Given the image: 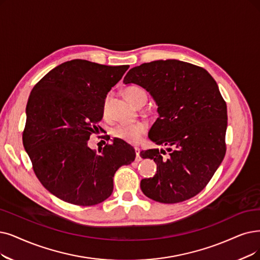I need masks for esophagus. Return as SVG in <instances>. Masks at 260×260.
<instances>
[{
    "label": "esophagus",
    "mask_w": 260,
    "mask_h": 260,
    "mask_svg": "<svg viewBox=\"0 0 260 260\" xmlns=\"http://www.w3.org/2000/svg\"><path fill=\"white\" fill-rule=\"evenodd\" d=\"M134 149H136V153H137V158H136V161H141L142 160V158H141V155H140V148L139 147H136V148H134Z\"/></svg>",
    "instance_id": "esophagus-1"
}]
</instances>
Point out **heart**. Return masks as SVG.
I'll return each instance as SVG.
<instances>
[{
  "label": "heart",
  "instance_id": "1",
  "mask_svg": "<svg viewBox=\"0 0 260 260\" xmlns=\"http://www.w3.org/2000/svg\"><path fill=\"white\" fill-rule=\"evenodd\" d=\"M122 95L132 106L143 107L147 101V92L139 85H129L122 90ZM103 113L108 109V98L103 102ZM147 131V126L144 122H136L130 124H118L113 129V136L127 143H139L142 137Z\"/></svg>",
  "mask_w": 260,
  "mask_h": 260
}]
</instances>
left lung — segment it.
I'll list each match as a JSON object with an SVG mask.
<instances>
[{"instance_id":"8db88e82","label":"left lung","mask_w":260,"mask_h":260,"mask_svg":"<svg viewBox=\"0 0 260 260\" xmlns=\"http://www.w3.org/2000/svg\"><path fill=\"white\" fill-rule=\"evenodd\" d=\"M124 84L146 89L158 106L159 117L149 139L165 150L141 151L153 159L157 173L141 180L149 199L175 204L199 194L212 178L226 152L227 108L219 86L207 70L178 59H160L131 68Z\"/></svg>"}]
</instances>
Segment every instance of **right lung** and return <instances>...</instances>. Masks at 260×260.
Listing matches in <instances>:
<instances>
[{"label":"right lung","instance_id":"obj_1","mask_svg":"<svg viewBox=\"0 0 260 260\" xmlns=\"http://www.w3.org/2000/svg\"><path fill=\"white\" fill-rule=\"evenodd\" d=\"M128 68L72 59L49 71L30 91L23 146L41 184L59 200L102 203L113 192L114 174L136 159V150L119 139L98 151L88 147L108 92Z\"/></svg>","mask_w":260,"mask_h":260}]
</instances>
